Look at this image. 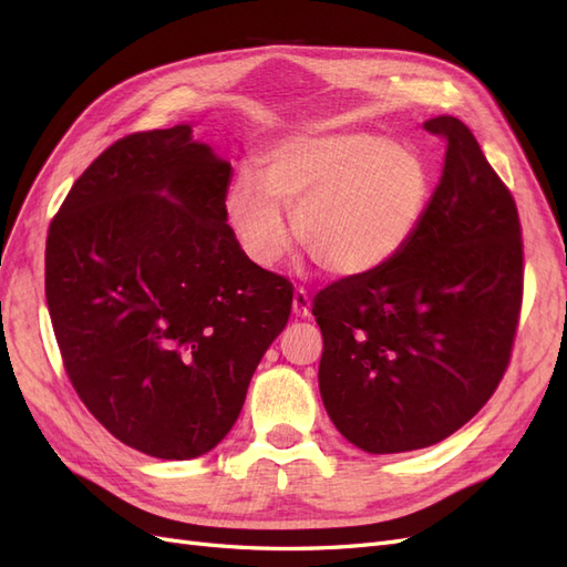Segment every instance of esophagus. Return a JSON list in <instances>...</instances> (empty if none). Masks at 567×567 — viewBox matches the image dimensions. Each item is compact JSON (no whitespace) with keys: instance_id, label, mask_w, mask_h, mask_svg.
<instances>
[{"instance_id":"34e87169","label":"esophagus","mask_w":567,"mask_h":567,"mask_svg":"<svg viewBox=\"0 0 567 567\" xmlns=\"http://www.w3.org/2000/svg\"><path fill=\"white\" fill-rule=\"evenodd\" d=\"M292 313L297 318H309V313H311V299L303 292V289H297L292 297Z\"/></svg>"}]
</instances>
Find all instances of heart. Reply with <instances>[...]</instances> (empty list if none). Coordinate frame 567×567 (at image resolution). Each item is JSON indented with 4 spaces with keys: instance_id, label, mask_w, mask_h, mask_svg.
<instances>
[{
    "instance_id": "obj_1",
    "label": "heart",
    "mask_w": 567,
    "mask_h": 567,
    "mask_svg": "<svg viewBox=\"0 0 567 567\" xmlns=\"http://www.w3.org/2000/svg\"><path fill=\"white\" fill-rule=\"evenodd\" d=\"M251 175L225 192V216L256 266L289 247L337 280H361L394 264L430 206V171L417 152L375 133H303L275 144Z\"/></svg>"
}]
</instances>
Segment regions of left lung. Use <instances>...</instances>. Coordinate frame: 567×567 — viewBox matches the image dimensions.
<instances>
[{
  "label": "left lung",
  "instance_id": "8db88e82",
  "mask_svg": "<svg viewBox=\"0 0 567 567\" xmlns=\"http://www.w3.org/2000/svg\"><path fill=\"white\" fill-rule=\"evenodd\" d=\"M446 142L423 225L394 264L313 299L318 386L334 427L368 454L446 440L489 401L523 301V239L506 185L467 125L427 118Z\"/></svg>",
  "mask_w": 567,
  "mask_h": 567
}]
</instances>
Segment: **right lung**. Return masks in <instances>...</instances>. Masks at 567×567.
Masks as SVG:
<instances>
[{"mask_svg": "<svg viewBox=\"0 0 567 567\" xmlns=\"http://www.w3.org/2000/svg\"><path fill=\"white\" fill-rule=\"evenodd\" d=\"M192 123L123 137L50 225L44 292L63 365L100 423L187 461L235 425L292 285L249 261L225 216L233 166Z\"/></svg>", "mask_w": 567, "mask_h": 567, "instance_id": "1", "label": "right lung"}]
</instances>
